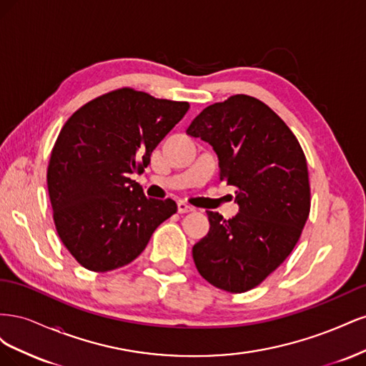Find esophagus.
I'll return each instance as SVG.
<instances>
[{"label": "esophagus", "instance_id": "obj_1", "mask_svg": "<svg viewBox=\"0 0 366 366\" xmlns=\"http://www.w3.org/2000/svg\"><path fill=\"white\" fill-rule=\"evenodd\" d=\"M177 209H179L180 214H186V212H192L194 207L191 204H187L186 202H179L177 203Z\"/></svg>", "mask_w": 366, "mask_h": 366}]
</instances>
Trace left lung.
<instances>
[{
  "instance_id": "left-lung-1",
  "label": "left lung",
  "mask_w": 366,
  "mask_h": 366,
  "mask_svg": "<svg viewBox=\"0 0 366 366\" xmlns=\"http://www.w3.org/2000/svg\"><path fill=\"white\" fill-rule=\"evenodd\" d=\"M186 132L214 148L219 180L235 186L239 206L229 219L206 210L210 229L192 247L195 267L217 289L247 292L302 234L312 203L305 154L285 122L247 94L206 107Z\"/></svg>"
}]
</instances>
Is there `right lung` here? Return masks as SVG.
Masks as SVG:
<instances>
[{
  "label": "right lung",
  "mask_w": 366,
  "mask_h": 366,
  "mask_svg": "<svg viewBox=\"0 0 366 366\" xmlns=\"http://www.w3.org/2000/svg\"><path fill=\"white\" fill-rule=\"evenodd\" d=\"M187 109V102L125 86L93 99L65 122L51 149L47 186L58 235L82 267H124L177 212L171 198H147L131 174L147 168Z\"/></svg>",
  "instance_id": "obj_1"
}]
</instances>
